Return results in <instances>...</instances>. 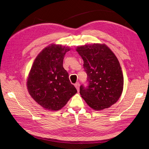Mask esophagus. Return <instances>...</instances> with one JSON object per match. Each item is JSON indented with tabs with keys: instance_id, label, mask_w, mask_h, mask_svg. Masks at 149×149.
<instances>
[{
	"instance_id": "obj_1",
	"label": "esophagus",
	"mask_w": 149,
	"mask_h": 149,
	"mask_svg": "<svg viewBox=\"0 0 149 149\" xmlns=\"http://www.w3.org/2000/svg\"><path fill=\"white\" fill-rule=\"evenodd\" d=\"M79 86H80V84H79V82H77L76 84H75V87L76 89H77V90L78 92L79 91Z\"/></svg>"
}]
</instances>
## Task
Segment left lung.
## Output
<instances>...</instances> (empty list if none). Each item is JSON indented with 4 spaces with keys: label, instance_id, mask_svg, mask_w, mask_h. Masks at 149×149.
<instances>
[{
    "label": "left lung",
    "instance_id": "8db88e82",
    "mask_svg": "<svg viewBox=\"0 0 149 149\" xmlns=\"http://www.w3.org/2000/svg\"><path fill=\"white\" fill-rule=\"evenodd\" d=\"M76 51L84 61L89 86L80 87V94L95 110L109 108L122 95L124 77L118 59L105 44L77 46Z\"/></svg>",
    "mask_w": 149,
    "mask_h": 149
}]
</instances>
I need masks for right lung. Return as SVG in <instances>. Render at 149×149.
I'll return each mask as SVG.
<instances>
[{"instance_id": "1", "label": "right lung", "mask_w": 149, "mask_h": 149, "mask_svg": "<svg viewBox=\"0 0 149 149\" xmlns=\"http://www.w3.org/2000/svg\"><path fill=\"white\" fill-rule=\"evenodd\" d=\"M69 47L51 44L41 51L34 60L26 87L30 95L46 110L61 109L77 93L63 67L65 53Z\"/></svg>"}]
</instances>
